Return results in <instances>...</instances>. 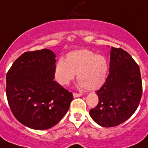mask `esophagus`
Masks as SVG:
<instances>
[{
    "label": "esophagus",
    "mask_w": 148,
    "mask_h": 148,
    "mask_svg": "<svg viewBox=\"0 0 148 148\" xmlns=\"http://www.w3.org/2000/svg\"><path fill=\"white\" fill-rule=\"evenodd\" d=\"M81 95H82L81 93H76V92H74V93H73V96H74V98L80 97Z\"/></svg>",
    "instance_id": "34e87169"
}]
</instances>
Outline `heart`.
Wrapping results in <instances>:
<instances>
[{
	"instance_id": "heart-1",
	"label": "heart",
	"mask_w": 148,
	"mask_h": 148,
	"mask_svg": "<svg viewBox=\"0 0 148 148\" xmlns=\"http://www.w3.org/2000/svg\"><path fill=\"white\" fill-rule=\"evenodd\" d=\"M108 70V64L105 57L89 49H78L68 53L65 61H57L55 77L59 84L68 85L77 74L80 87L95 90L105 83Z\"/></svg>"
}]
</instances>
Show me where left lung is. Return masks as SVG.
Masks as SVG:
<instances>
[{
	"mask_svg": "<svg viewBox=\"0 0 148 148\" xmlns=\"http://www.w3.org/2000/svg\"><path fill=\"white\" fill-rule=\"evenodd\" d=\"M109 74L96 92L99 103L89 115L103 127L118 126L130 118L138 108L142 95L138 64L121 48L111 47Z\"/></svg>",
	"mask_w": 148,
	"mask_h": 148,
	"instance_id": "8db88e82",
	"label": "left lung"
}]
</instances>
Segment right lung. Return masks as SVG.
I'll use <instances>...</instances> for the list:
<instances>
[{"instance_id":"right-lung-1","label":"right lung","mask_w":148,"mask_h":148,"mask_svg":"<svg viewBox=\"0 0 148 148\" xmlns=\"http://www.w3.org/2000/svg\"><path fill=\"white\" fill-rule=\"evenodd\" d=\"M56 59L48 49L25 52L6 76V94L18 122L33 130L56 125L68 112L72 93L54 80Z\"/></svg>"}]
</instances>
